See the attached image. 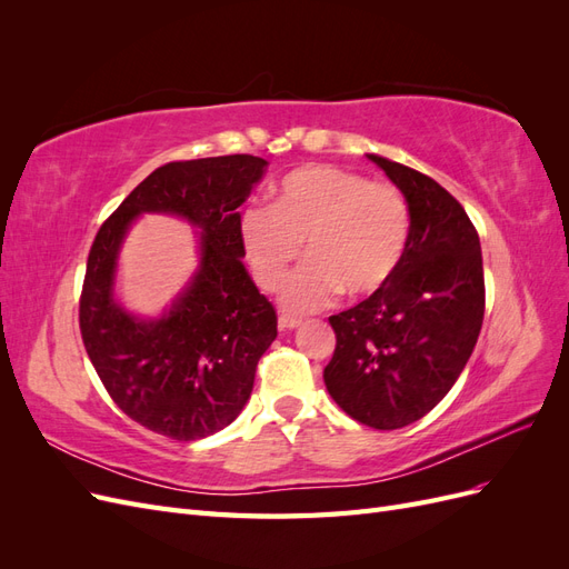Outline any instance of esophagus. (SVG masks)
Returning a JSON list of instances; mask_svg holds the SVG:
<instances>
[{"label":"esophagus","instance_id":"esophagus-1","mask_svg":"<svg viewBox=\"0 0 569 569\" xmlns=\"http://www.w3.org/2000/svg\"><path fill=\"white\" fill-rule=\"evenodd\" d=\"M278 325H280V330H295V327H299V325H301V318H297V316H289V313H280Z\"/></svg>","mask_w":569,"mask_h":569}]
</instances>
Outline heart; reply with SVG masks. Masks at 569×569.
<instances>
[{
    "label": "heart",
    "instance_id": "heart-1",
    "mask_svg": "<svg viewBox=\"0 0 569 569\" xmlns=\"http://www.w3.org/2000/svg\"><path fill=\"white\" fill-rule=\"evenodd\" d=\"M239 237L256 282L282 287L303 249L308 261L284 284L282 303L311 313L349 297L380 291L399 270L410 237V211L399 187L337 166H301L272 189V206H249Z\"/></svg>",
    "mask_w": 569,
    "mask_h": 569
}]
</instances>
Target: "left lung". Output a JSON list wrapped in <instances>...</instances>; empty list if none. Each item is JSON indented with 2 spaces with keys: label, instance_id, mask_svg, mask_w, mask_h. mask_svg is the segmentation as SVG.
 Instances as JSON below:
<instances>
[{
  "label": "left lung",
  "instance_id": "8db88e82",
  "mask_svg": "<svg viewBox=\"0 0 569 569\" xmlns=\"http://www.w3.org/2000/svg\"><path fill=\"white\" fill-rule=\"evenodd\" d=\"M410 211L403 261L389 284L330 316L337 335L322 380L337 406L372 429H401L451 391L485 320L479 234L429 176L368 153Z\"/></svg>",
  "mask_w": 569,
  "mask_h": 569
}]
</instances>
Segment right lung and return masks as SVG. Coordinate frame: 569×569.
<instances>
[{
  "mask_svg": "<svg viewBox=\"0 0 569 569\" xmlns=\"http://www.w3.org/2000/svg\"><path fill=\"white\" fill-rule=\"evenodd\" d=\"M268 161L251 153L170 161L137 184L99 228L80 295V335L101 385L151 432L197 441L228 427L278 337L274 306L242 263L237 213ZM176 212L202 230L193 284L159 321H137L110 297L114 256L140 212Z\"/></svg>",
  "mask_w": 569,
  "mask_h": 569,
  "instance_id": "1",
  "label": "right lung"
}]
</instances>
